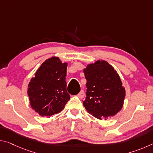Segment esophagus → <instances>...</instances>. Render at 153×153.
<instances>
[{"instance_id": "34e87169", "label": "esophagus", "mask_w": 153, "mask_h": 153, "mask_svg": "<svg viewBox=\"0 0 153 153\" xmlns=\"http://www.w3.org/2000/svg\"><path fill=\"white\" fill-rule=\"evenodd\" d=\"M84 95H85V94H84V90H81V91L79 92V93L78 94H77V97H78L79 98H83L84 97Z\"/></svg>"}]
</instances>
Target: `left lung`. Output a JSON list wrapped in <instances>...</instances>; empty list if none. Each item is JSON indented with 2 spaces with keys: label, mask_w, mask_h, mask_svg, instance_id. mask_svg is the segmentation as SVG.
<instances>
[{
  "label": "left lung",
  "mask_w": 153,
  "mask_h": 153,
  "mask_svg": "<svg viewBox=\"0 0 153 153\" xmlns=\"http://www.w3.org/2000/svg\"><path fill=\"white\" fill-rule=\"evenodd\" d=\"M84 73L87 90L83 105L88 112L98 120H107L120 111L126 90L114 67L105 60H97L88 64Z\"/></svg>",
  "instance_id": "1"
}]
</instances>
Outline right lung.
<instances>
[{
    "label": "right lung",
    "instance_id": "right-lung-1",
    "mask_svg": "<svg viewBox=\"0 0 153 153\" xmlns=\"http://www.w3.org/2000/svg\"><path fill=\"white\" fill-rule=\"evenodd\" d=\"M67 63L52 56L42 63L27 86L30 106L42 117H50L63 109L70 99L67 92Z\"/></svg>",
    "mask_w": 153,
    "mask_h": 153
}]
</instances>
